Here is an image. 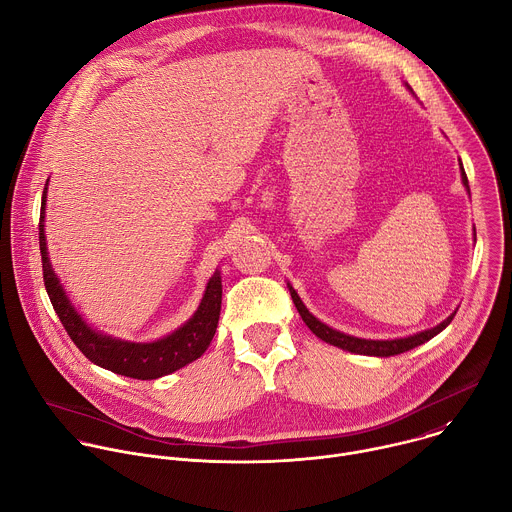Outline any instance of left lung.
I'll list each match as a JSON object with an SVG mask.
<instances>
[{
  "mask_svg": "<svg viewBox=\"0 0 512 512\" xmlns=\"http://www.w3.org/2000/svg\"><path fill=\"white\" fill-rule=\"evenodd\" d=\"M460 177H462V185L466 187L468 195H470V189H468V179H466V173L462 168V162H460ZM289 287V293H291V299L301 315V319L305 321V325L319 337L323 339L325 344H331L335 348H342L346 352H352V354H360V356H376V358H390V356H398V354H404L412 348H418L422 346L424 342H428V339H432L434 335H438L442 329H446V325L454 319L456 311L450 313L442 323H438L436 327H430V329H424V331H418L414 335H408V337H396V339H364V337H354V335H348L344 331H337L329 325H325L323 321H319L313 313H309V309L303 305V301L299 299L297 291L287 283Z\"/></svg>",
  "mask_w": 512,
  "mask_h": 512,
  "instance_id": "obj_1",
  "label": "left lung"
}]
</instances>
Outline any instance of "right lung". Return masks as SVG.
<instances>
[{"instance_id":"1","label":"right lung","mask_w":512,"mask_h":512,"mask_svg":"<svg viewBox=\"0 0 512 512\" xmlns=\"http://www.w3.org/2000/svg\"><path fill=\"white\" fill-rule=\"evenodd\" d=\"M50 181V179H48ZM46 193L48 183L42 195V209H40V253H42V269H44V285L58 313L64 329L68 331L72 342L78 350L96 366L110 370L118 376L134 378V380H156L166 374H173L187 364L201 358L211 339L217 331L219 315H221V271L217 269L209 279L203 299L189 321H185L179 329L168 333L160 339L148 344L126 342V339H116L102 331H96L86 319L76 311L72 301L68 299L58 275L52 269L48 247H46Z\"/></svg>"}]
</instances>
